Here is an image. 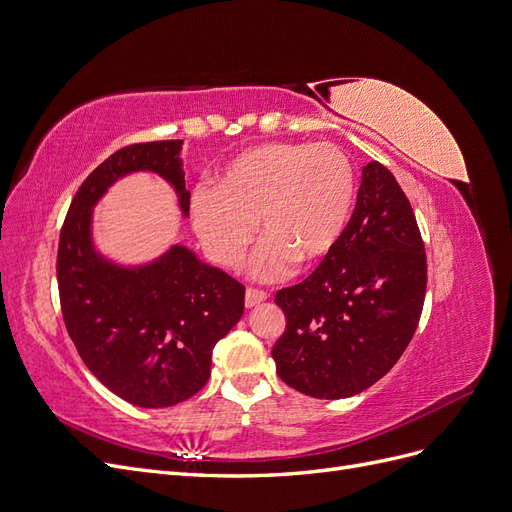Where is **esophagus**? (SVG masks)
I'll return each instance as SVG.
<instances>
[{
	"label": "esophagus",
	"instance_id": "obj_1",
	"mask_svg": "<svg viewBox=\"0 0 512 512\" xmlns=\"http://www.w3.org/2000/svg\"><path fill=\"white\" fill-rule=\"evenodd\" d=\"M269 297L267 294V290H260V288H247L245 290V305L247 307H254V305H258V303H262Z\"/></svg>",
	"mask_w": 512,
	"mask_h": 512
}]
</instances>
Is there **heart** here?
Instances as JSON below:
<instances>
[{
  "instance_id": "obj_1",
  "label": "heart",
  "mask_w": 512,
  "mask_h": 512,
  "mask_svg": "<svg viewBox=\"0 0 512 512\" xmlns=\"http://www.w3.org/2000/svg\"><path fill=\"white\" fill-rule=\"evenodd\" d=\"M354 168L331 143H265L237 153L192 198L194 230L207 254L237 269L258 224L265 243L252 271L262 280L316 265L342 239L354 205Z\"/></svg>"
}]
</instances>
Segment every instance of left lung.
Returning <instances> with one entry per match:
<instances>
[{"mask_svg": "<svg viewBox=\"0 0 512 512\" xmlns=\"http://www.w3.org/2000/svg\"><path fill=\"white\" fill-rule=\"evenodd\" d=\"M427 288V256L410 200L386 166H363L356 207L335 250L282 288L286 331L271 354L280 378L309 397L369 389L408 348Z\"/></svg>", "mask_w": 512, "mask_h": 512, "instance_id": "left-lung-1", "label": "left lung"}]
</instances>
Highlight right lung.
<instances>
[{"label":"right lung","instance_id":"add662e5","mask_svg":"<svg viewBox=\"0 0 512 512\" xmlns=\"http://www.w3.org/2000/svg\"><path fill=\"white\" fill-rule=\"evenodd\" d=\"M183 141L134 143L106 158L74 194L59 232L57 286L68 335L106 389L141 408H168L209 380L213 346L243 314L245 286L175 245L153 265L123 269L91 245V209L111 183L151 170L173 185L181 211L190 190Z\"/></svg>","mask_w":512,"mask_h":512}]
</instances>
